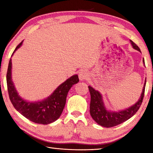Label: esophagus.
<instances>
[{
    "instance_id": "obj_1",
    "label": "esophagus",
    "mask_w": 153,
    "mask_h": 153,
    "mask_svg": "<svg viewBox=\"0 0 153 153\" xmlns=\"http://www.w3.org/2000/svg\"><path fill=\"white\" fill-rule=\"evenodd\" d=\"M88 76V74L87 72L84 70H82L79 72V79L81 81H84V80L86 79Z\"/></svg>"
}]
</instances>
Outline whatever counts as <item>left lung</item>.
<instances>
[{
    "label": "left lung",
    "instance_id": "8db88e82",
    "mask_svg": "<svg viewBox=\"0 0 153 153\" xmlns=\"http://www.w3.org/2000/svg\"><path fill=\"white\" fill-rule=\"evenodd\" d=\"M130 42L134 49L141 53L140 49L133 41L130 40ZM143 63L144 64V59ZM145 86H146V80H145L140 97L135 104L124 110L112 111H108L106 108L100 93L94 90L92 86H89L88 89L90 93V97H91L90 105V115L98 125L105 127V128H111V127L116 126L119 124L123 123L124 121L129 120V118L135 115L139 108L140 107L144 95Z\"/></svg>",
    "mask_w": 153,
    "mask_h": 153
}]
</instances>
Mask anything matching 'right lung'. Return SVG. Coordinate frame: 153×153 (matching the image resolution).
Masks as SVG:
<instances>
[{
    "label": "right lung",
    "instance_id": "add662e5",
    "mask_svg": "<svg viewBox=\"0 0 153 153\" xmlns=\"http://www.w3.org/2000/svg\"><path fill=\"white\" fill-rule=\"evenodd\" d=\"M23 41L15 48L13 53L22 45ZM12 62L10 59L7 73V84L9 98L15 109L32 122L39 124H49L60 117L66 102L69 90L73 85L79 82L77 75L72 76L59 86L51 96L38 102H28L18 94L11 78Z\"/></svg>",
    "mask_w": 153,
    "mask_h": 153
}]
</instances>
